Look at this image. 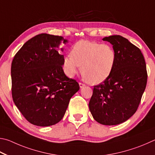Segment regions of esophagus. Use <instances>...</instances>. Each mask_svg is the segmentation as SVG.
Returning <instances> with one entry per match:
<instances>
[{
	"label": "esophagus",
	"mask_w": 155,
	"mask_h": 155,
	"mask_svg": "<svg viewBox=\"0 0 155 155\" xmlns=\"http://www.w3.org/2000/svg\"><path fill=\"white\" fill-rule=\"evenodd\" d=\"M79 84H80V87L81 88H83V87H84V86H85L84 84H82V83H81V82L79 83Z\"/></svg>",
	"instance_id": "esophagus-1"
}]
</instances>
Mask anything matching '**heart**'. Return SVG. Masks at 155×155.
I'll list each match as a JSON object with an SVG mask.
<instances>
[{"label":"heart","instance_id":"heart-1","mask_svg":"<svg viewBox=\"0 0 155 155\" xmlns=\"http://www.w3.org/2000/svg\"><path fill=\"white\" fill-rule=\"evenodd\" d=\"M116 62V53L112 45L81 40L73 45L71 55L64 57L62 68L68 77L73 78L82 66L86 80L91 84H99L112 74Z\"/></svg>","mask_w":155,"mask_h":155}]
</instances>
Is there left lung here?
I'll return each mask as SVG.
<instances>
[{"instance_id": "left-lung-1", "label": "left lung", "mask_w": 155, "mask_h": 155, "mask_svg": "<svg viewBox=\"0 0 155 155\" xmlns=\"http://www.w3.org/2000/svg\"><path fill=\"white\" fill-rule=\"evenodd\" d=\"M113 45L116 62L112 74L94 86L89 109L94 120L104 125H116L136 112L145 91L148 74L139 48L120 35L103 39Z\"/></svg>"}]
</instances>
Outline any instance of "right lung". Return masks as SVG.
<instances>
[{"label":"right lung","mask_w":155,"mask_h":155,"mask_svg":"<svg viewBox=\"0 0 155 155\" xmlns=\"http://www.w3.org/2000/svg\"><path fill=\"white\" fill-rule=\"evenodd\" d=\"M61 36L37 35L23 45L12 63L13 102L34 125L48 127L63 118L79 84L67 78L62 69L64 56L58 53ZM62 51V48L61 49Z\"/></svg>","instance_id":"add662e5"}]
</instances>
